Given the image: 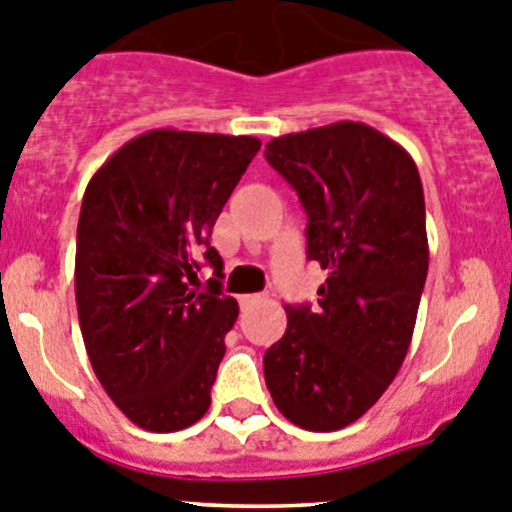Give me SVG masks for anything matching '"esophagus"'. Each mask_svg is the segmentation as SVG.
Instances as JSON below:
<instances>
[{
	"label": "esophagus",
	"mask_w": 512,
	"mask_h": 512,
	"mask_svg": "<svg viewBox=\"0 0 512 512\" xmlns=\"http://www.w3.org/2000/svg\"><path fill=\"white\" fill-rule=\"evenodd\" d=\"M260 301H265V296H262V293H247V296L239 298L242 308H250V306H255V303H260Z\"/></svg>",
	"instance_id": "34e87169"
}]
</instances>
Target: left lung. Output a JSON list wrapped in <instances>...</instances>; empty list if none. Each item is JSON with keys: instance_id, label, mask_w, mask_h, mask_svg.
<instances>
[{"instance_id": "8db88e82", "label": "left lung", "mask_w": 512, "mask_h": 512, "mask_svg": "<svg viewBox=\"0 0 512 512\" xmlns=\"http://www.w3.org/2000/svg\"><path fill=\"white\" fill-rule=\"evenodd\" d=\"M265 158L296 188L308 260L326 270L319 308L285 306L265 382L290 423L324 434L365 416L411 347L428 273L421 176L398 142L362 122L275 137Z\"/></svg>"}]
</instances>
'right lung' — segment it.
I'll return each instance as SVG.
<instances>
[{"instance_id": "right-lung-1", "label": "right lung", "mask_w": 512, "mask_h": 512, "mask_svg": "<svg viewBox=\"0 0 512 512\" xmlns=\"http://www.w3.org/2000/svg\"><path fill=\"white\" fill-rule=\"evenodd\" d=\"M262 142L150 130L91 176L76 232V308L101 388L135 426L181 431L211 405L224 336L239 316L222 296L209 237ZM206 259L215 278L191 289Z\"/></svg>"}]
</instances>
